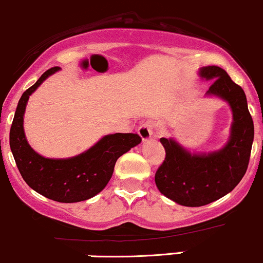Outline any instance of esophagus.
<instances>
[{
    "instance_id": "obj_1",
    "label": "esophagus",
    "mask_w": 263,
    "mask_h": 263,
    "mask_svg": "<svg viewBox=\"0 0 263 263\" xmlns=\"http://www.w3.org/2000/svg\"><path fill=\"white\" fill-rule=\"evenodd\" d=\"M154 123L145 122L142 126H140V128H138V135L142 138V141H148L149 138L154 136Z\"/></svg>"
}]
</instances>
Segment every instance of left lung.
I'll use <instances>...</instances> for the list:
<instances>
[{"mask_svg":"<svg viewBox=\"0 0 263 263\" xmlns=\"http://www.w3.org/2000/svg\"><path fill=\"white\" fill-rule=\"evenodd\" d=\"M200 76L213 80L206 93L229 102L233 122L229 142L211 154H191L172 138L160 140L166 157L155 175L156 186L167 198L187 207L211 203L237 186L249 167L255 134L241 86L218 66L202 67Z\"/></svg>","mask_w":263,"mask_h":263,"instance_id":"8db88e82","label":"left lung"}]
</instances>
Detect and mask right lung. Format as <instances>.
I'll return each mask as SVG.
<instances>
[{"label":"right lung","mask_w":263,"mask_h":263,"mask_svg":"<svg viewBox=\"0 0 263 263\" xmlns=\"http://www.w3.org/2000/svg\"><path fill=\"white\" fill-rule=\"evenodd\" d=\"M60 70L52 67L26 89L18 101L10 129V147L25 182L50 200L72 203L100 193L111 180L117 158L141 142L137 134H115L102 137L83 154L71 158H46L28 145L24 131V115L32 92Z\"/></svg>","instance_id":"1"}]
</instances>
